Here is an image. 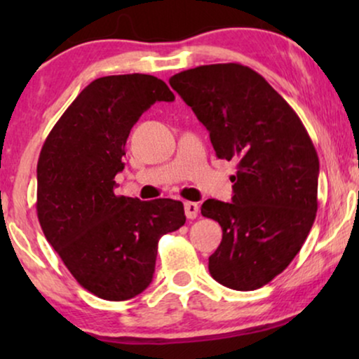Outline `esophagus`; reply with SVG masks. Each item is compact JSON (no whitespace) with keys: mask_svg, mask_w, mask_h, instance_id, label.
I'll return each mask as SVG.
<instances>
[{"mask_svg":"<svg viewBox=\"0 0 359 359\" xmlns=\"http://www.w3.org/2000/svg\"><path fill=\"white\" fill-rule=\"evenodd\" d=\"M184 212L188 219H196L199 212V205L196 203H184Z\"/></svg>","mask_w":359,"mask_h":359,"instance_id":"obj_1","label":"esophagus"}]
</instances>
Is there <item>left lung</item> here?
I'll return each instance as SVG.
<instances>
[{"instance_id": "1", "label": "left lung", "mask_w": 359, "mask_h": 359, "mask_svg": "<svg viewBox=\"0 0 359 359\" xmlns=\"http://www.w3.org/2000/svg\"><path fill=\"white\" fill-rule=\"evenodd\" d=\"M170 85L209 130L219 158L237 160L232 203L204 201L222 242L209 257L215 281L255 291L289 266L317 212L318 156L306 127L262 75L240 63L176 73Z\"/></svg>"}]
</instances>
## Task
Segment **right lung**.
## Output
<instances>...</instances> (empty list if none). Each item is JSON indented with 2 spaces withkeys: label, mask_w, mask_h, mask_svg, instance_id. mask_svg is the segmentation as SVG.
Instances as JSON below:
<instances>
[{
  "label": "right lung",
  "mask_w": 359,
  "mask_h": 359,
  "mask_svg": "<svg viewBox=\"0 0 359 359\" xmlns=\"http://www.w3.org/2000/svg\"><path fill=\"white\" fill-rule=\"evenodd\" d=\"M156 101H175L156 76H102L68 106L37 163V217L47 242L86 291L127 301L155 273L161 235L186 222L181 201L116 196L130 129Z\"/></svg>",
  "instance_id": "1"
}]
</instances>
